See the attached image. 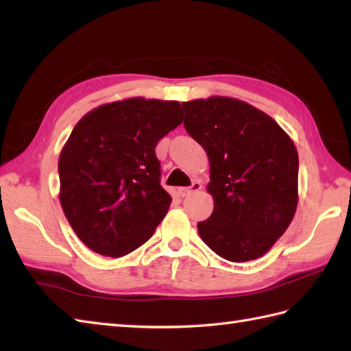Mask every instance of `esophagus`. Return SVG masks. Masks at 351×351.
I'll return each instance as SVG.
<instances>
[{
	"label": "esophagus",
	"instance_id": "34e87169",
	"mask_svg": "<svg viewBox=\"0 0 351 351\" xmlns=\"http://www.w3.org/2000/svg\"><path fill=\"white\" fill-rule=\"evenodd\" d=\"M199 189H202V183L194 182L189 186V188H178L177 192H178V195H180V197H186V195H191L192 192H198Z\"/></svg>",
	"mask_w": 351,
	"mask_h": 351
}]
</instances>
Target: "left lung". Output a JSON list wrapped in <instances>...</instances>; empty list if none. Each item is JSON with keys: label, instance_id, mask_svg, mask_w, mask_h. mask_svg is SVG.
I'll list each match as a JSON object with an SVG mask.
<instances>
[{"label": "left lung", "instance_id": "left-lung-1", "mask_svg": "<svg viewBox=\"0 0 351 351\" xmlns=\"http://www.w3.org/2000/svg\"><path fill=\"white\" fill-rule=\"evenodd\" d=\"M184 128L209 157L213 197L198 223L204 244L230 262L262 257L286 232L298 203V153L267 113L236 98L182 103Z\"/></svg>", "mask_w": 351, "mask_h": 351}]
</instances>
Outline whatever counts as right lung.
<instances>
[{
	"label": "right lung",
	"mask_w": 351,
	"mask_h": 351,
	"mask_svg": "<svg viewBox=\"0 0 351 351\" xmlns=\"http://www.w3.org/2000/svg\"><path fill=\"white\" fill-rule=\"evenodd\" d=\"M178 101L127 98L78 121L59 157L63 213L92 252L121 257L152 238L171 195L154 148L182 124Z\"/></svg>",
	"instance_id": "obj_1"
}]
</instances>
